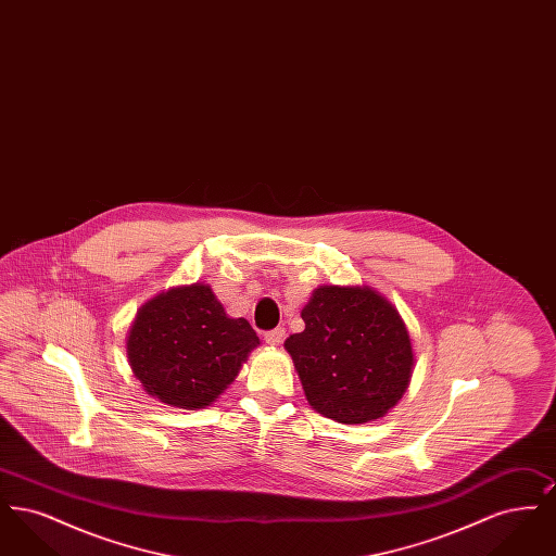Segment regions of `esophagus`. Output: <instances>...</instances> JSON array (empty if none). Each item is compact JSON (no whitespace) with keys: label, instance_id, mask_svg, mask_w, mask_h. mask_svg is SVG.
<instances>
[{"label":"esophagus","instance_id":"obj_1","mask_svg":"<svg viewBox=\"0 0 556 556\" xmlns=\"http://www.w3.org/2000/svg\"><path fill=\"white\" fill-rule=\"evenodd\" d=\"M286 340V329L283 327H277V329H273V331H266L265 333V342L268 345H281V342Z\"/></svg>","mask_w":556,"mask_h":556}]
</instances>
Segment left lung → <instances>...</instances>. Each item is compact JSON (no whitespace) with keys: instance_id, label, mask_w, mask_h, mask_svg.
I'll return each mask as SVG.
<instances>
[{"instance_id":"left-lung-1","label":"left lung","mask_w":556,"mask_h":556,"mask_svg":"<svg viewBox=\"0 0 556 556\" xmlns=\"http://www.w3.org/2000/svg\"><path fill=\"white\" fill-rule=\"evenodd\" d=\"M304 331L286 340L304 396L338 424L388 415L410 386L415 350L396 306L369 286H318Z\"/></svg>"}]
</instances>
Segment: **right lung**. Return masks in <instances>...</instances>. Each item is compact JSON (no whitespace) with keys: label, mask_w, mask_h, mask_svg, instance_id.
<instances>
[{"label":"right lung","mask_w":556,"mask_h":556,"mask_svg":"<svg viewBox=\"0 0 556 556\" xmlns=\"http://www.w3.org/2000/svg\"><path fill=\"white\" fill-rule=\"evenodd\" d=\"M261 344L245 318L229 317L208 283L150 298L132 318L127 361L141 388L175 408H206Z\"/></svg>","instance_id":"add662e5"}]
</instances>
